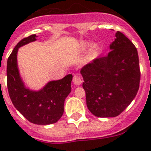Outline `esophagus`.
Returning a JSON list of instances; mask_svg holds the SVG:
<instances>
[{
    "mask_svg": "<svg viewBox=\"0 0 151 151\" xmlns=\"http://www.w3.org/2000/svg\"><path fill=\"white\" fill-rule=\"evenodd\" d=\"M73 83L75 84L76 86H79V85H81V84H82V83H83V81H82L81 78H80V77L78 75L73 76Z\"/></svg>",
    "mask_w": 151,
    "mask_h": 151,
    "instance_id": "esophagus-1",
    "label": "esophagus"
}]
</instances>
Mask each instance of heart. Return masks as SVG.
Here are the masks:
<instances>
[{"label":"heart","instance_id":"obj_1","mask_svg":"<svg viewBox=\"0 0 151 151\" xmlns=\"http://www.w3.org/2000/svg\"><path fill=\"white\" fill-rule=\"evenodd\" d=\"M84 46H86V45H84Z\"/></svg>","mask_w":151,"mask_h":151}]
</instances>
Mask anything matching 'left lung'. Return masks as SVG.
I'll list each match as a JSON object with an SVG mask.
<instances>
[{
  "label": "left lung",
  "mask_w": 151,
  "mask_h": 151,
  "mask_svg": "<svg viewBox=\"0 0 151 151\" xmlns=\"http://www.w3.org/2000/svg\"><path fill=\"white\" fill-rule=\"evenodd\" d=\"M110 51L81 69L87 108L96 117L119 115L134 99L141 80L137 48L117 32Z\"/></svg>",
  "instance_id": "obj_1"
}]
</instances>
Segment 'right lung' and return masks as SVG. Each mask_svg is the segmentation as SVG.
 Returning <instances> with one entry per match:
<instances>
[{
	"label": "right lung",
	"mask_w": 151,
	"mask_h": 151,
	"mask_svg": "<svg viewBox=\"0 0 151 151\" xmlns=\"http://www.w3.org/2000/svg\"><path fill=\"white\" fill-rule=\"evenodd\" d=\"M35 34L22 39L14 48L7 60V88L14 106L25 119L35 124H52L64 113L65 98L71 91L73 75L68 74L60 80L51 81L42 90L33 91L26 88L17 65V53L20 46L37 39Z\"/></svg>",
	"instance_id": "obj_1"
}]
</instances>
